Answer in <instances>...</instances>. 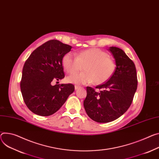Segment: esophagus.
Wrapping results in <instances>:
<instances>
[{"instance_id":"34e87169","label":"esophagus","mask_w":159,"mask_h":159,"mask_svg":"<svg viewBox=\"0 0 159 159\" xmlns=\"http://www.w3.org/2000/svg\"><path fill=\"white\" fill-rule=\"evenodd\" d=\"M80 87V86H79V85H75V90H77V89H79Z\"/></svg>"}]
</instances>
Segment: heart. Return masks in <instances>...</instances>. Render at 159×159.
Here are the masks:
<instances>
[{"label": "heart", "instance_id": "heart-1", "mask_svg": "<svg viewBox=\"0 0 159 159\" xmlns=\"http://www.w3.org/2000/svg\"><path fill=\"white\" fill-rule=\"evenodd\" d=\"M83 66L84 71L73 75ZM62 66L66 73L72 74L66 78L69 83L88 84L94 81L95 84L106 82L113 74L115 63L104 51L91 48L75 53L65 54L62 58Z\"/></svg>", "mask_w": 159, "mask_h": 159}]
</instances>
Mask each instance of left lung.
I'll return each instance as SVG.
<instances>
[{"instance_id": "left-lung-1", "label": "left lung", "mask_w": 159, "mask_h": 159, "mask_svg": "<svg viewBox=\"0 0 159 159\" xmlns=\"http://www.w3.org/2000/svg\"><path fill=\"white\" fill-rule=\"evenodd\" d=\"M116 68L108 80L96 87V92L87 87L84 107L93 120L107 123L116 120L131 106L137 89L138 80L135 65L123 50L110 47Z\"/></svg>"}]
</instances>
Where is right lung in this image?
Instances as JSON below:
<instances>
[{"instance_id":"right-lung-1","label":"right lung","mask_w":159,"mask_h":159,"mask_svg":"<svg viewBox=\"0 0 159 159\" xmlns=\"http://www.w3.org/2000/svg\"><path fill=\"white\" fill-rule=\"evenodd\" d=\"M71 48L57 40H51L34 50L25 61L20 88L25 103L35 114L52 115L74 91L75 86L71 84L53 85L65 77L62 58Z\"/></svg>"}]
</instances>
